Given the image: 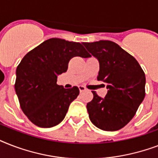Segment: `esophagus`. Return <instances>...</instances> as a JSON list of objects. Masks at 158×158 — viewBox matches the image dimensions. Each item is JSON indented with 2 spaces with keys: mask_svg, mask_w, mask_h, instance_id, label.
Wrapping results in <instances>:
<instances>
[{
  "mask_svg": "<svg viewBox=\"0 0 158 158\" xmlns=\"http://www.w3.org/2000/svg\"><path fill=\"white\" fill-rule=\"evenodd\" d=\"M79 91L81 92H84L86 91V88L84 86H82V85H80V86H79Z\"/></svg>",
  "mask_w": 158,
  "mask_h": 158,
  "instance_id": "1",
  "label": "esophagus"
}]
</instances>
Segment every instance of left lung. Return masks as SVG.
I'll use <instances>...</instances> for the list:
<instances>
[{"mask_svg": "<svg viewBox=\"0 0 158 158\" xmlns=\"http://www.w3.org/2000/svg\"><path fill=\"white\" fill-rule=\"evenodd\" d=\"M83 44L98 60V80L106 83L108 89L103 98L92 91L94 98L87 104L89 119L102 130H119L132 120L144 99V72L135 57L114 42Z\"/></svg>", "mask_w": 158, "mask_h": 158, "instance_id": "obj_1", "label": "left lung"}]
</instances>
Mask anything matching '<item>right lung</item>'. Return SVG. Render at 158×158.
Wrapping results in <instances>:
<instances>
[{
	"instance_id": "right-lung-1",
	"label": "right lung",
	"mask_w": 158,
	"mask_h": 158,
	"mask_svg": "<svg viewBox=\"0 0 158 158\" xmlns=\"http://www.w3.org/2000/svg\"><path fill=\"white\" fill-rule=\"evenodd\" d=\"M74 56L90 55L81 43L50 38L27 53L17 66L15 89L20 107L38 127L60 124L79 94L78 87L66 89L56 84L57 76L66 72Z\"/></svg>"
}]
</instances>
